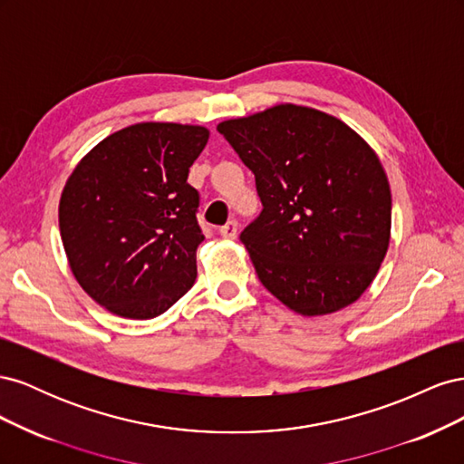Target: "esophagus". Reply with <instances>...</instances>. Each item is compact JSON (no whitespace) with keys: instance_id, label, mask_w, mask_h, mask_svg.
Wrapping results in <instances>:
<instances>
[{"instance_id":"esophagus-1","label":"esophagus","mask_w":464,"mask_h":464,"mask_svg":"<svg viewBox=\"0 0 464 464\" xmlns=\"http://www.w3.org/2000/svg\"><path fill=\"white\" fill-rule=\"evenodd\" d=\"M220 236L222 237H228V240H234V237L237 236V220H228L224 227H220Z\"/></svg>"}]
</instances>
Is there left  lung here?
Segmentation results:
<instances>
[{"label":"left lung","instance_id":"left-lung-1","mask_svg":"<svg viewBox=\"0 0 464 464\" xmlns=\"http://www.w3.org/2000/svg\"><path fill=\"white\" fill-rule=\"evenodd\" d=\"M217 130L256 174L263 210L240 240L261 285L307 317L356 302L391 236V189L373 149L341 120L296 104Z\"/></svg>","mask_w":464,"mask_h":464}]
</instances>
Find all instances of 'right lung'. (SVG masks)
Returning a JSON list of instances; mask_svg holds the SVG:
<instances>
[{"mask_svg": "<svg viewBox=\"0 0 464 464\" xmlns=\"http://www.w3.org/2000/svg\"><path fill=\"white\" fill-rule=\"evenodd\" d=\"M201 125L147 121L108 135L69 176L60 232L81 288L128 319L164 314L193 286L205 240L188 184Z\"/></svg>", "mask_w": 464, "mask_h": 464, "instance_id": "add662e5", "label": "right lung"}]
</instances>
